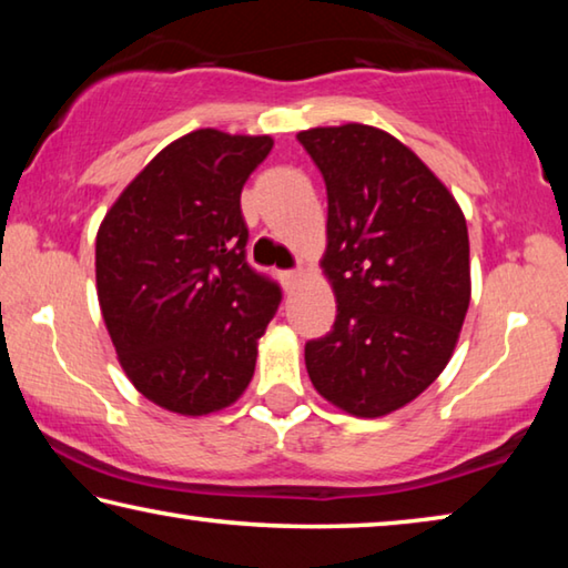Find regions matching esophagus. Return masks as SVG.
Returning a JSON list of instances; mask_svg holds the SVG:
<instances>
[{
  "instance_id": "esophagus-1",
  "label": "esophagus",
  "mask_w": 568,
  "mask_h": 568,
  "mask_svg": "<svg viewBox=\"0 0 568 568\" xmlns=\"http://www.w3.org/2000/svg\"><path fill=\"white\" fill-rule=\"evenodd\" d=\"M281 281L285 291H293V287L303 281V271H285L281 273Z\"/></svg>"
}]
</instances>
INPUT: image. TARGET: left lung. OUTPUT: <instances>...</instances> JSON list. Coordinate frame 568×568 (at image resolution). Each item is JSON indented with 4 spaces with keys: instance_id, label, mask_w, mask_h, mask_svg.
<instances>
[{
    "instance_id": "8db88e82",
    "label": "left lung",
    "mask_w": 568,
    "mask_h": 568,
    "mask_svg": "<svg viewBox=\"0 0 568 568\" xmlns=\"http://www.w3.org/2000/svg\"><path fill=\"white\" fill-rule=\"evenodd\" d=\"M297 140L328 190L321 265L338 303L333 331L305 343L307 376L351 416H388L454 355L470 303L466 217L388 132L348 122Z\"/></svg>"
}]
</instances>
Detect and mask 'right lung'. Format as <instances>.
Masks as SVG:
<instances>
[{
    "mask_svg": "<svg viewBox=\"0 0 568 568\" xmlns=\"http://www.w3.org/2000/svg\"><path fill=\"white\" fill-rule=\"evenodd\" d=\"M273 150L267 134L195 130L158 152L98 230L102 318L122 371L180 416L235 403L281 287L245 261L240 192Z\"/></svg>",
    "mask_w": 568,
    "mask_h": 568,
    "instance_id": "right-lung-1",
    "label": "right lung"
}]
</instances>
